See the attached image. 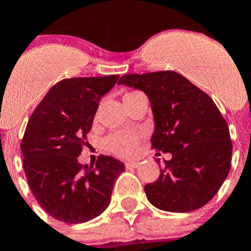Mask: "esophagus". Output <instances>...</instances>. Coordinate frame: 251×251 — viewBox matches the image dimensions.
I'll list each match as a JSON object with an SVG mask.
<instances>
[{"instance_id":"34e87169","label":"esophagus","mask_w":251,"mask_h":251,"mask_svg":"<svg viewBox=\"0 0 251 251\" xmlns=\"http://www.w3.org/2000/svg\"><path fill=\"white\" fill-rule=\"evenodd\" d=\"M125 166L127 168H136L139 166V162L138 161H127L125 163Z\"/></svg>"}]
</instances>
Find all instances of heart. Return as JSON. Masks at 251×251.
Wrapping results in <instances>:
<instances>
[{
    "instance_id": "1",
    "label": "heart",
    "mask_w": 251,
    "mask_h": 251,
    "mask_svg": "<svg viewBox=\"0 0 251 251\" xmlns=\"http://www.w3.org/2000/svg\"><path fill=\"white\" fill-rule=\"evenodd\" d=\"M136 93L138 92L127 93L124 96V98L134 96ZM139 140H140V135L136 132H115L106 139V147L107 149H109L112 153L120 155V157H130V155L135 154Z\"/></svg>"
}]
</instances>
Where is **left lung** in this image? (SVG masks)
I'll use <instances>...</instances> for the list:
<instances>
[{
    "instance_id": "8db88e82",
    "label": "left lung",
    "mask_w": 251,
    "mask_h": 251,
    "mask_svg": "<svg viewBox=\"0 0 251 251\" xmlns=\"http://www.w3.org/2000/svg\"><path fill=\"white\" fill-rule=\"evenodd\" d=\"M119 84L148 96L155 122L151 148L172 155L158 180L144 186L148 201L175 213L205 205L226 180L232 158L228 126L216 103L170 70L127 74Z\"/></svg>"
}]
</instances>
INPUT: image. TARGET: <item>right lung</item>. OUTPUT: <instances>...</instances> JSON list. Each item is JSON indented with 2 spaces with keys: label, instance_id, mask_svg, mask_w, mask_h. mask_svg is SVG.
<instances>
[{
  "label": "right lung",
  "instance_id": "right-lung-1",
  "mask_svg": "<svg viewBox=\"0 0 251 251\" xmlns=\"http://www.w3.org/2000/svg\"><path fill=\"white\" fill-rule=\"evenodd\" d=\"M119 75L71 77L54 84L28 121L22 140L23 167L35 201L50 217L83 223L109 205L113 185L125 166L109 155L80 165L100 97Z\"/></svg>",
  "mask_w": 251,
  "mask_h": 251
}]
</instances>
